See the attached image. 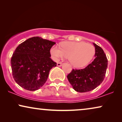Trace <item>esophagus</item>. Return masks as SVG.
Instances as JSON below:
<instances>
[{"instance_id": "1", "label": "esophagus", "mask_w": 122, "mask_h": 122, "mask_svg": "<svg viewBox=\"0 0 122 122\" xmlns=\"http://www.w3.org/2000/svg\"><path fill=\"white\" fill-rule=\"evenodd\" d=\"M63 65V63H61V62H59V63H58L57 64H56V66H61Z\"/></svg>"}]
</instances>
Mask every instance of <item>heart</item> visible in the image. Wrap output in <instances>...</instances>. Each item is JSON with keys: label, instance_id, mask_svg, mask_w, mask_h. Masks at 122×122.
Listing matches in <instances>:
<instances>
[{"label": "heart", "instance_id": "heart-1", "mask_svg": "<svg viewBox=\"0 0 122 122\" xmlns=\"http://www.w3.org/2000/svg\"><path fill=\"white\" fill-rule=\"evenodd\" d=\"M95 48L92 44L83 41H67L61 45V49L53 46L51 56L55 61L66 56L74 67L81 68L89 64L94 57Z\"/></svg>", "mask_w": 122, "mask_h": 122}]
</instances>
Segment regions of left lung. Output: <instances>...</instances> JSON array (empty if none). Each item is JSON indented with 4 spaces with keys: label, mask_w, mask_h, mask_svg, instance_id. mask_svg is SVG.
<instances>
[{
    "label": "left lung",
    "mask_w": 122,
    "mask_h": 122,
    "mask_svg": "<svg viewBox=\"0 0 122 122\" xmlns=\"http://www.w3.org/2000/svg\"><path fill=\"white\" fill-rule=\"evenodd\" d=\"M95 59L82 69H73L67 76L70 84L75 91L80 93L94 89L104 80L108 66V60L103 50L93 43Z\"/></svg>",
    "instance_id": "1"
}]
</instances>
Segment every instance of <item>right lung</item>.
<instances>
[{
    "mask_svg": "<svg viewBox=\"0 0 122 122\" xmlns=\"http://www.w3.org/2000/svg\"><path fill=\"white\" fill-rule=\"evenodd\" d=\"M56 42L39 36L29 38L16 48L11 59L13 78L25 89L35 91L46 82L51 69L56 63L50 50Z\"/></svg>",
    "mask_w": 122,
    "mask_h": 122,
    "instance_id": "add662e5",
    "label": "right lung"
}]
</instances>
